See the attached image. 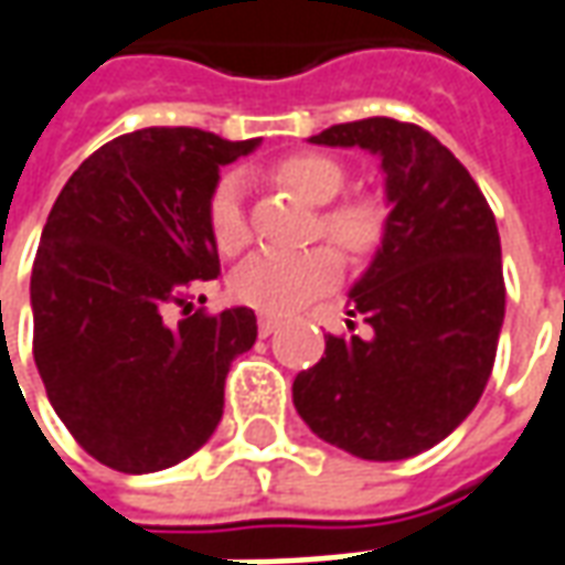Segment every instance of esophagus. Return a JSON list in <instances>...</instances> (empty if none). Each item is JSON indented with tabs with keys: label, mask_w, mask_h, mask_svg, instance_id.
Listing matches in <instances>:
<instances>
[{
	"label": "esophagus",
	"mask_w": 565,
	"mask_h": 565,
	"mask_svg": "<svg viewBox=\"0 0 565 565\" xmlns=\"http://www.w3.org/2000/svg\"><path fill=\"white\" fill-rule=\"evenodd\" d=\"M278 327H281V318H278V315H259V337H271Z\"/></svg>",
	"instance_id": "esophagus-1"
}]
</instances>
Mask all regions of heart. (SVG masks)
Instances as JSON below:
<instances>
[{"label": "heart", "mask_w": 565, "mask_h": 565, "mask_svg": "<svg viewBox=\"0 0 565 565\" xmlns=\"http://www.w3.org/2000/svg\"><path fill=\"white\" fill-rule=\"evenodd\" d=\"M275 180L299 192L309 204H326L345 189V168L321 152H294L275 161ZM388 214L385 204L373 195H349L321 211V232L337 244L342 254L364 259L376 254L385 242ZM207 228L223 254H238L250 242V226L244 214V180L238 173H226L216 180L207 199ZM339 256L330 247L309 250H259L242 269L232 275V296L244 306L287 315V311L309 306L315 296L330 290L339 281Z\"/></svg>", "instance_id": "b5f03b06"}]
</instances>
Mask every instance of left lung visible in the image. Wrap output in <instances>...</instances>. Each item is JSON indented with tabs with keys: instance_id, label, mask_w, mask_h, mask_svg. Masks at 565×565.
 Returning a JSON list of instances; mask_svg holds the SVG:
<instances>
[{
	"instance_id": "1",
	"label": "left lung",
	"mask_w": 565,
	"mask_h": 565,
	"mask_svg": "<svg viewBox=\"0 0 565 565\" xmlns=\"http://www.w3.org/2000/svg\"><path fill=\"white\" fill-rule=\"evenodd\" d=\"M311 143L376 152L392 214L349 294V315L370 337H327L321 361L294 379L296 413L358 459H409L459 428L495 364L504 321L495 216L465 164L419 125L361 118Z\"/></svg>"
}]
</instances>
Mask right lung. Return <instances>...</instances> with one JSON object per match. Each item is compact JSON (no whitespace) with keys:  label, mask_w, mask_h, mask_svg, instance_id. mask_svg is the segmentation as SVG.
Returning <instances> with one entry per match:
<instances>
[{"label":"right lung","mask_w":565,"mask_h":565,"mask_svg":"<svg viewBox=\"0 0 565 565\" xmlns=\"http://www.w3.org/2000/svg\"><path fill=\"white\" fill-rule=\"evenodd\" d=\"M256 143L199 128L121 134L51 207L30 278L33 358L54 413L106 468L164 471L223 419L226 373L256 342V315H189V294L220 275L207 228L220 168Z\"/></svg>","instance_id":"1"}]
</instances>
